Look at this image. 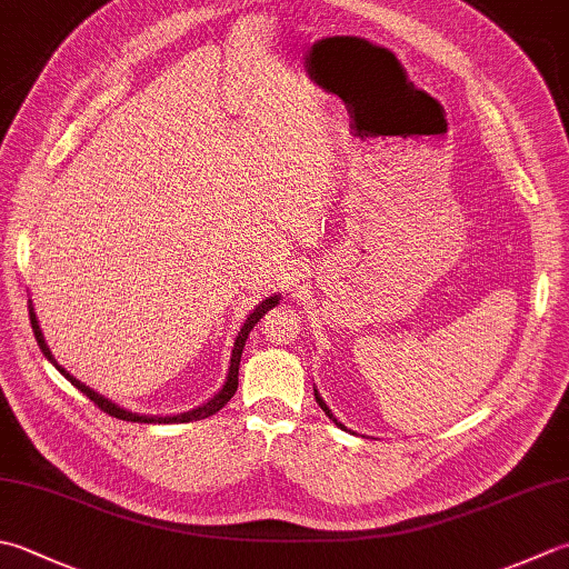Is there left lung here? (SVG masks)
<instances>
[{
    "label": "left lung",
    "mask_w": 569,
    "mask_h": 569,
    "mask_svg": "<svg viewBox=\"0 0 569 569\" xmlns=\"http://www.w3.org/2000/svg\"><path fill=\"white\" fill-rule=\"evenodd\" d=\"M313 392H316V402H318V405H320V409H322V411H326V415H328V417H330V419H332V421H336V425H338V427H340V429H345V427H342V425H340V421H338V419H336V417H332V411H330V409H328V405H326V402H322V397H320V395H318V389H313Z\"/></svg>",
    "instance_id": "1"
}]
</instances>
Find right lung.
Instances as JSON below:
<instances>
[{
	"label": "right lung",
	"instance_id": "obj_1",
	"mask_svg": "<svg viewBox=\"0 0 569 569\" xmlns=\"http://www.w3.org/2000/svg\"><path fill=\"white\" fill-rule=\"evenodd\" d=\"M278 300H281V296H271V298H266V300H261L259 306H256L251 313H249V318H247V322H243L241 326V330H239V336H237V340H233V350H231V362H229V372H227V380H224V385H221V389L219 392L209 399V402H204L202 407H197V409H189V411H182V415H170V417H152V415H136V411H128V409H122V407H118L116 402H110V399H106L103 395H98L96 389H91V387H86L83 382H78L73 375H69L63 370V367L56 362V358L51 355V350H49V345H47V340H43V332H41V328H39V320H37V313H33V306H29V318H31V328H33V336H37V342H39V348H41V352L47 355V360L56 367V370H59L66 380H69L76 389H81V392L91 399L93 405H98L100 409L106 411V415H110V417H116V419H122V421H138V425H184V421H197V419H207V417H211V415H217V411L224 407L229 399L233 397V392H237V387H239V362H241V352H243V345H247V338H249V332L253 330V326L256 322H259L261 318H263V313L266 310H271Z\"/></svg>",
	"mask_w": 569,
	"mask_h": 569
}]
</instances>
